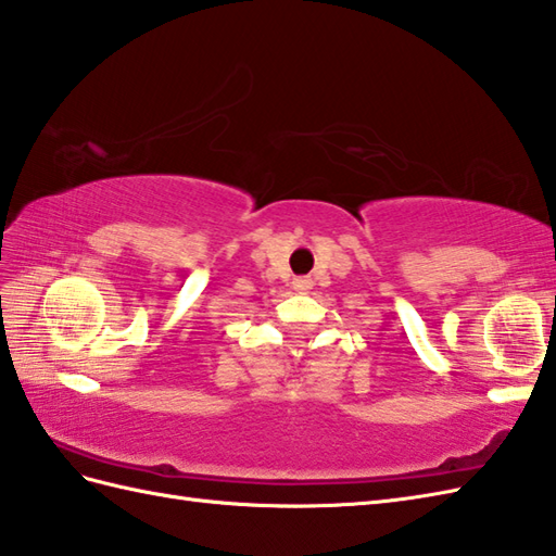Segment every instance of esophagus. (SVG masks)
<instances>
[{"label": "esophagus", "mask_w": 556, "mask_h": 556, "mask_svg": "<svg viewBox=\"0 0 556 556\" xmlns=\"http://www.w3.org/2000/svg\"><path fill=\"white\" fill-rule=\"evenodd\" d=\"M293 289H295L298 293H307V291L312 289V279H309V277H295V279H293Z\"/></svg>", "instance_id": "esophagus-1"}]
</instances>
